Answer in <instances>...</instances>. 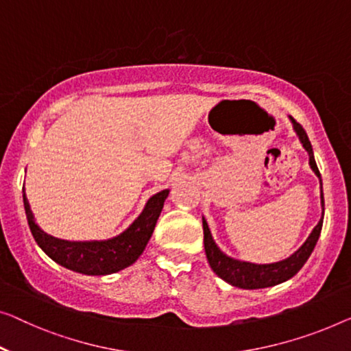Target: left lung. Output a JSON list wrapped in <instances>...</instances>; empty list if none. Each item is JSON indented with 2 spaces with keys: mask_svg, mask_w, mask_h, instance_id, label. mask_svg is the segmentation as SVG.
Here are the masks:
<instances>
[{
  "mask_svg": "<svg viewBox=\"0 0 351 351\" xmlns=\"http://www.w3.org/2000/svg\"><path fill=\"white\" fill-rule=\"evenodd\" d=\"M290 119L293 123V129H295L298 137H300L302 146H304V149L309 153L311 169L315 171V175L318 178H320V184H322V176L315 164V159H313V151H312V145L309 142V137H307L306 130L302 129V125L300 123H296L291 117ZM322 208H323V213H325L323 189H322ZM322 226H323V214L320 221H318L317 226L313 227V230L311 232L309 238H307L304 244H302L295 254L290 255L289 258L277 261V263L255 265V263H249V261H239V260L230 258L228 255L223 254L222 250L217 247V244L214 243L208 223L205 221V217H203V243H205L208 263L211 266L214 273L221 277V279L228 282L230 285L239 287V289L255 290V289H266V287L282 284V282L291 279V277L295 276L302 266H304L307 258L311 257L312 250L318 241V237H320Z\"/></svg>",
  "mask_w": 351,
  "mask_h": 351,
  "instance_id": "obj_1",
  "label": "left lung"
}]
</instances>
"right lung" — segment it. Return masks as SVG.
<instances>
[{
	"mask_svg": "<svg viewBox=\"0 0 351 351\" xmlns=\"http://www.w3.org/2000/svg\"><path fill=\"white\" fill-rule=\"evenodd\" d=\"M167 197H169V189L160 191L151 197L142 214L132 222V226H129L121 234L107 239V241H64V239L50 237L42 232L38 223L34 222L33 211H31L25 193L23 205L28 226L36 243L51 260L67 269L75 271V273L106 276L128 268L143 254L146 244L154 232L156 222L160 216Z\"/></svg>",
	"mask_w": 351,
	"mask_h": 351,
	"instance_id": "add662e5",
	"label": "right lung"
}]
</instances>
